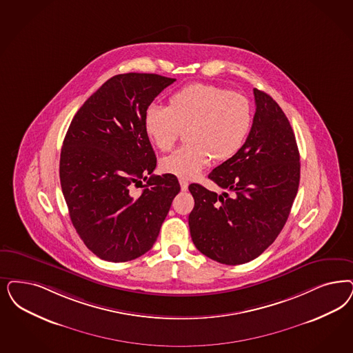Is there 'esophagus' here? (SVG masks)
<instances>
[{"mask_svg": "<svg viewBox=\"0 0 353 353\" xmlns=\"http://www.w3.org/2000/svg\"><path fill=\"white\" fill-rule=\"evenodd\" d=\"M179 181H180V186H181V190H183V192H186V190H188V186H189V183H188V181H186L185 179H180Z\"/></svg>", "mask_w": 353, "mask_h": 353, "instance_id": "1", "label": "esophagus"}]
</instances>
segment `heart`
Masks as SVG:
<instances>
[{
    "instance_id": "obj_1",
    "label": "heart",
    "mask_w": 353,
    "mask_h": 353,
    "mask_svg": "<svg viewBox=\"0 0 353 353\" xmlns=\"http://www.w3.org/2000/svg\"><path fill=\"white\" fill-rule=\"evenodd\" d=\"M253 113L246 97L212 85H190L174 92L168 108L150 105L143 128L151 143L170 151L186 130L188 146L161 160L165 173L194 179L211 163L233 158L250 132Z\"/></svg>"
}]
</instances>
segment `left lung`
Segmentation results:
<instances>
[{
    "label": "left lung",
    "instance_id": "1",
    "mask_svg": "<svg viewBox=\"0 0 353 353\" xmlns=\"http://www.w3.org/2000/svg\"><path fill=\"white\" fill-rule=\"evenodd\" d=\"M256 113L241 150L208 174L216 194L189 185L194 208L189 228L195 248L224 265L261 256L279 236L300 183V154L291 123L279 104L254 88Z\"/></svg>",
    "mask_w": 353,
    "mask_h": 353
}]
</instances>
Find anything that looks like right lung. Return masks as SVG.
<instances>
[{"label":"right lung","mask_w":353,"mask_h":353,"mask_svg":"<svg viewBox=\"0 0 353 353\" xmlns=\"http://www.w3.org/2000/svg\"><path fill=\"white\" fill-rule=\"evenodd\" d=\"M174 81L114 75L85 100L65 135L60 181L69 215L85 246L104 261L128 262L148 252L180 192L176 176L152 174L157 157L143 128L147 107ZM142 179L148 183L134 197L130 189Z\"/></svg>","instance_id":"1"}]
</instances>
